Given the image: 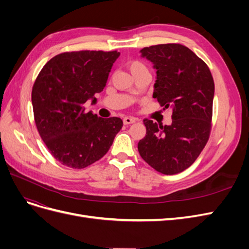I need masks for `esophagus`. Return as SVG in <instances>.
I'll use <instances>...</instances> for the list:
<instances>
[{
  "instance_id": "obj_1",
  "label": "esophagus",
  "mask_w": 249,
  "mask_h": 249,
  "mask_svg": "<svg viewBox=\"0 0 249 249\" xmlns=\"http://www.w3.org/2000/svg\"><path fill=\"white\" fill-rule=\"evenodd\" d=\"M135 122H136V119H135L134 117H124V124L125 125L134 124Z\"/></svg>"
}]
</instances>
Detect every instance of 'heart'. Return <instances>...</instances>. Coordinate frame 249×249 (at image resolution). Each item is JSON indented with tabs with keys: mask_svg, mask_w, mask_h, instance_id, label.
<instances>
[{
	"mask_svg": "<svg viewBox=\"0 0 249 249\" xmlns=\"http://www.w3.org/2000/svg\"><path fill=\"white\" fill-rule=\"evenodd\" d=\"M126 66L134 77L138 76V74L141 72L148 71L146 65L142 61H140V60H130V61L126 63Z\"/></svg>",
	"mask_w": 249,
	"mask_h": 249,
	"instance_id": "b5f03b06",
	"label": "heart"
}]
</instances>
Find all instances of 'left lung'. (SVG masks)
<instances>
[{
  "label": "left lung",
  "mask_w": 249,
  "mask_h": 249,
  "mask_svg": "<svg viewBox=\"0 0 249 249\" xmlns=\"http://www.w3.org/2000/svg\"><path fill=\"white\" fill-rule=\"evenodd\" d=\"M140 52L157 70L153 96L164 110H172V123L143 120L146 135L138 152L158 172L177 175L191 166L209 140L214 80L205 61L183 44H157Z\"/></svg>",
  "instance_id": "obj_1"
}]
</instances>
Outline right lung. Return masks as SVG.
<instances>
[{"label": "right lung", "instance_id": "obj_1", "mask_svg": "<svg viewBox=\"0 0 249 249\" xmlns=\"http://www.w3.org/2000/svg\"><path fill=\"white\" fill-rule=\"evenodd\" d=\"M117 51L65 52L42 67L32 88L34 120L51 155L67 167L85 168L107 154L122 130L119 117L101 118L84 104L106 86Z\"/></svg>", "mask_w": 249, "mask_h": 249}]
</instances>
